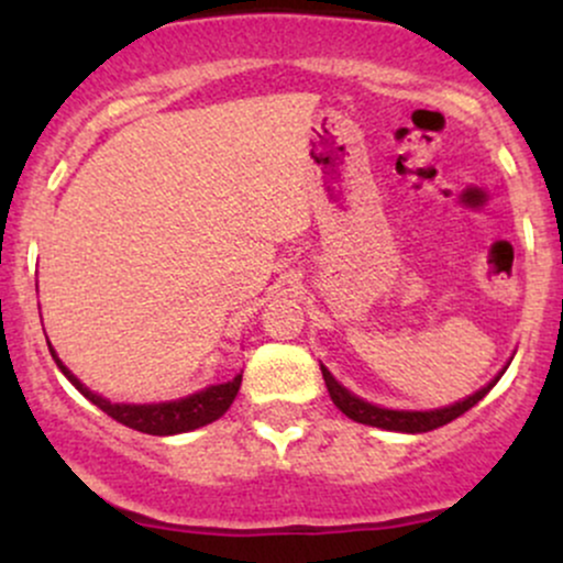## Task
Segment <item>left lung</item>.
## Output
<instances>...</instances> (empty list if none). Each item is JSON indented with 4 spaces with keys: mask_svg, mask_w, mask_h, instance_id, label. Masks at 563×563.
<instances>
[{
    "mask_svg": "<svg viewBox=\"0 0 563 563\" xmlns=\"http://www.w3.org/2000/svg\"><path fill=\"white\" fill-rule=\"evenodd\" d=\"M320 371H322V378H325L328 391H331L333 405L339 407L346 418H352V421L365 423V426H376V429L402 431V434H423V431H434V429H439V426H448L450 421H455V418H461L463 412H468L471 407L479 402V399H484V394H487L497 384V380H500V376H497L493 384L484 386L482 391L471 394V397L463 399V402L442 407V410L410 412V410H386V407L363 402L360 397L349 394L344 386H341L339 380H335L331 373L325 371V367L320 365Z\"/></svg>",
    "mask_w": 563,
    "mask_h": 563,
    "instance_id": "1",
    "label": "left lung"
}]
</instances>
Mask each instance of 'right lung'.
<instances>
[{"mask_svg":"<svg viewBox=\"0 0 563 563\" xmlns=\"http://www.w3.org/2000/svg\"><path fill=\"white\" fill-rule=\"evenodd\" d=\"M53 352V349H49ZM57 367L63 371V376H66L70 384L79 389L84 397L89 399V402L100 407L102 412H108V416L113 418V421L129 426V429L134 431H142V434H153V437H169V434H183V431H192V429H200V426L206 423H214L217 418H222L224 412H228V407L232 405V399H235L238 389H241V378L243 376H235L228 384H217V386H209V389L198 391V394H190V397L185 399H174V402H158V405H113L108 402V399L97 397L87 389V386L81 384L79 378L74 376V373L68 371L66 365L57 360V354L53 352Z\"/></svg>","mask_w":563,"mask_h":563,"instance_id":"right-lung-1","label":"right lung"}]
</instances>
